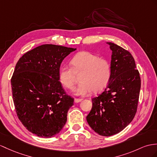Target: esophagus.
<instances>
[{
    "mask_svg": "<svg viewBox=\"0 0 157 157\" xmlns=\"http://www.w3.org/2000/svg\"><path fill=\"white\" fill-rule=\"evenodd\" d=\"M82 101V98H75V102H76V103L80 102Z\"/></svg>",
    "mask_w": 157,
    "mask_h": 157,
    "instance_id": "esophagus-1",
    "label": "esophagus"
}]
</instances>
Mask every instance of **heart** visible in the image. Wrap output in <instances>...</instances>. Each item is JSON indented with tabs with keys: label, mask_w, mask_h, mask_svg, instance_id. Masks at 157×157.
I'll return each instance as SVG.
<instances>
[{
	"label": "heart",
	"mask_w": 157,
	"mask_h": 157,
	"mask_svg": "<svg viewBox=\"0 0 157 157\" xmlns=\"http://www.w3.org/2000/svg\"><path fill=\"white\" fill-rule=\"evenodd\" d=\"M71 67L63 66L60 68V82L68 89L74 88L75 73H80V84L75 90L78 96H85L92 91L97 93L108 85L111 77V66L109 61L93 54L82 51L72 57Z\"/></svg>",
	"instance_id": "obj_1"
}]
</instances>
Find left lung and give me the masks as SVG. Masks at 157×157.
I'll return each instance as SVG.
<instances>
[{
  "instance_id": "8db88e82",
  "label": "left lung",
  "mask_w": 157,
  "mask_h": 157,
  "mask_svg": "<svg viewBox=\"0 0 157 157\" xmlns=\"http://www.w3.org/2000/svg\"><path fill=\"white\" fill-rule=\"evenodd\" d=\"M111 77L102 93L92 99L87 123L99 135H115L131 123L138 106L140 78L135 59L128 51L113 43Z\"/></svg>"
}]
</instances>
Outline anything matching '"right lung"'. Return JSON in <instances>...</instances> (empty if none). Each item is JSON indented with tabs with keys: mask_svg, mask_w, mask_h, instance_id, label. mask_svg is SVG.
Instances as JSON below:
<instances>
[{
	"mask_svg": "<svg viewBox=\"0 0 157 157\" xmlns=\"http://www.w3.org/2000/svg\"><path fill=\"white\" fill-rule=\"evenodd\" d=\"M76 48L43 44L28 51L17 62L11 78L18 118L29 131L43 138L59 134L66 124L74 98L59 79L60 64Z\"/></svg>",
	"mask_w": 157,
	"mask_h": 157,
	"instance_id": "right-lung-1",
	"label": "right lung"
}]
</instances>
